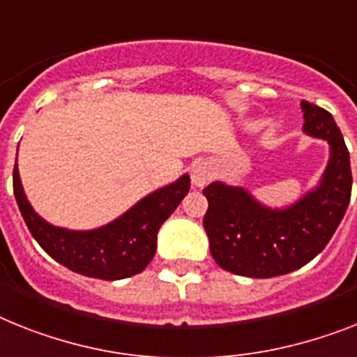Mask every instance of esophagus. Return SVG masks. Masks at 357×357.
<instances>
[{
    "mask_svg": "<svg viewBox=\"0 0 357 357\" xmlns=\"http://www.w3.org/2000/svg\"><path fill=\"white\" fill-rule=\"evenodd\" d=\"M213 175L215 169L210 162H195L193 167H191V182H193V185H197V188H202V185L208 184V182L213 178Z\"/></svg>",
    "mask_w": 357,
    "mask_h": 357,
    "instance_id": "34e87169",
    "label": "esophagus"
}]
</instances>
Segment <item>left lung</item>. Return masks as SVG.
I'll return each mask as SVG.
<instances>
[{
    "mask_svg": "<svg viewBox=\"0 0 357 357\" xmlns=\"http://www.w3.org/2000/svg\"><path fill=\"white\" fill-rule=\"evenodd\" d=\"M303 131L331 146V160L316 190L296 204L272 210L244 188L211 182L204 229L215 263L244 278L268 279L305 266L323 252L349 208L352 193L350 155L332 114L301 102Z\"/></svg>",
    "mask_w": 357,
    "mask_h": 357,
    "instance_id": "1",
    "label": "left lung"
}]
</instances>
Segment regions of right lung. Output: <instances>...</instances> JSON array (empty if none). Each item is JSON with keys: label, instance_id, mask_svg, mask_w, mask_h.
Returning <instances> with one entry per match:
<instances>
[{"label": "right lung", "instance_id": "add662e5", "mask_svg": "<svg viewBox=\"0 0 357 357\" xmlns=\"http://www.w3.org/2000/svg\"><path fill=\"white\" fill-rule=\"evenodd\" d=\"M17 162V160H16ZM14 197L26 228L54 261L87 278L116 281L140 273L157 252V234L190 191V176L153 191L122 217L102 228L73 231L43 220L23 191L17 164L13 173Z\"/></svg>", "mask_w": 357, "mask_h": 357}]
</instances>
